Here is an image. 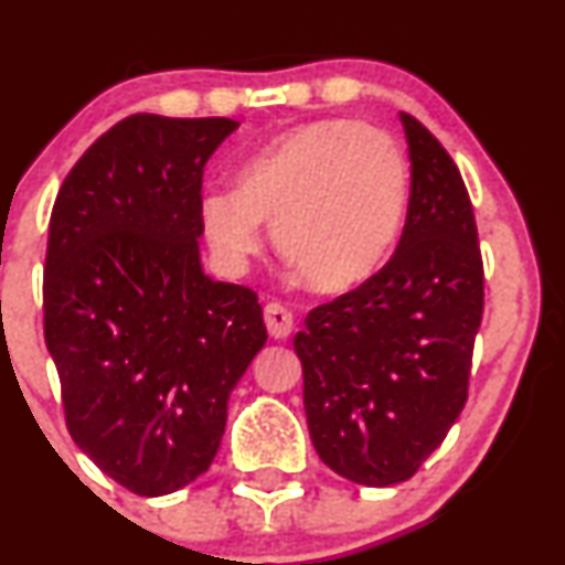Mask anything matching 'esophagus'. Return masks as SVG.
Listing matches in <instances>:
<instances>
[{
	"instance_id": "esophagus-1",
	"label": "esophagus",
	"mask_w": 565,
	"mask_h": 565,
	"mask_svg": "<svg viewBox=\"0 0 565 565\" xmlns=\"http://www.w3.org/2000/svg\"><path fill=\"white\" fill-rule=\"evenodd\" d=\"M265 327H268L270 337L276 340H287L291 334V327H295V319L281 302H268L265 305Z\"/></svg>"
}]
</instances>
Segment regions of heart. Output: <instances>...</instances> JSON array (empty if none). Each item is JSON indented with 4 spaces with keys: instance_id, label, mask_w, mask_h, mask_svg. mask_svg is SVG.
Segmentation results:
<instances>
[{
    "instance_id": "1",
    "label": "heart",
    "mask_w": 565,
    "mask_h": 565,
    "mask_svg": "<svg viewBox=\"0 0 565 565\" xmlns=\"http://www.w3.org/2000/svg\"><path fill=\"white\" fill-rule=\"evenodd\" d=\"M408 204V164L391 135L361 121L291 127L249 157L236 191L199 201L206 244L244 274L274 228L278 255L310 289L340 295L366 284L391 257Z\"/></svg>"
}]
</instances>
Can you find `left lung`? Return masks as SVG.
<instances>
[{"label":"left lung","mask_w":565,"mask_h":565,"mask_svg":"<svg viewBox=\"0 0 565 565\" xmlns=\"http://www.w3.org/2000/svg\"><path fill=\"white\" fill-rule=\"evenodd\" d=\"M412 191L391 263L313 308L295 337L321 462L348 481L393 486L444 444L468 401L483 316V263L468 188L446 148L401 114Z\"/></svg>","instance_id":"obj_1"}]
</instances>
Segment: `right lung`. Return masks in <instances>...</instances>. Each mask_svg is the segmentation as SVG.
Wrapping results in <instances>:
<instances>
[{
  "label": "right lung",
  "instance_id": "1",
  "mask_svg": "<svg viewBox=\"0 0 565 565\" xmlns=\"http://www.w3.org/2000/svg\"><path fill=\"white\" fill-rule=\"evenodd\" d=\"M238 121L132 114L57 191L44 342L71 438L140 497L210 470L268 332L255 291L201 268V174Z\"/></svg>",
  "mask_w": 565,
  "mask_h": 565
}]
</instances>
